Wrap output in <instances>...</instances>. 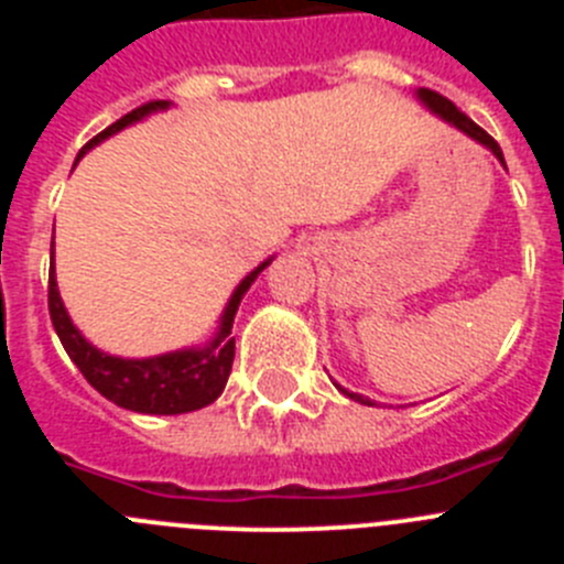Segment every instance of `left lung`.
Masks as SVG:
<instances>
[{"mask_svg": "<svg viewBox=\"0 0 564 564\" xmlns=\"http://www.w3.org/2000/svg\"><path fill=\"white\" fill-rule=\"evenodd\" d=\"M417 96H421V101L426 104V107L435 109V112L441 115V118H446V121L455 123L457 129H463V132H466V134H471V138H475V141H480L482 147L491 149V152H495L497 158H500V161H502V149L497 147L495 138H491V134H488L486 129H482V127H477V123L471 121V118H468L466 112H460V109H457L455 104L449 101V98H443L441 93H435V89H421V93H417ZM502 163H506V161H502ZM347 395L356 398L358 403H372V401H367V398L356 395V392H347Z\"/></svg>", "mask_w": 564, "mask_h": 564, "instance_id": "obj_1", "label": "left lung"}]
</instances>
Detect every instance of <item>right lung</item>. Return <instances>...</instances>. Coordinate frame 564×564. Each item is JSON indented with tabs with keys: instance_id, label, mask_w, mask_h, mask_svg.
<instances>
[{
	"instance_id": "obj_1",
	"label": "right lung",
	"mask_w": 564,
	"mask_h": 564,
	"mask_svg": "<svg viewBox=\"0 0 564 564\" xmlns=\"http://www.w3.org/2000/svg\"><path fill=\"white\" fill-rule=\"evenodd\" d=\"M163 107H169V104L147 101L141 104V107H134L132 112L123 115L121 121H115L112 127L98 132L96 138L78 152V158H82L87 149L96 147L98 141H104V138H109L112 132H118V129L129 127L132 121H141L143 115ZM265 265L268 262H262L257 271L248 273V276L239 282V288L234 291L231 302H228L226 307V316H223L220 333H217V338L208 344L206 350L169 352V356L143 358V361L115 358L96 350V347L73 327V322H69L67 311H64L62 305V296H58L53 265H50L47 282L50 318H53V327H56L67 356L73 358V364L82 370V376L87 378L104 398H109V401L123 406V410L147 412V415H181V412L203 410V406H208L212 401H217L220 392L226 390V381L228 376H231L234 364V313H237L239 307V299L246 296L251 282L259 273L265 271Z\"/></svg>"
}]
</instances>
